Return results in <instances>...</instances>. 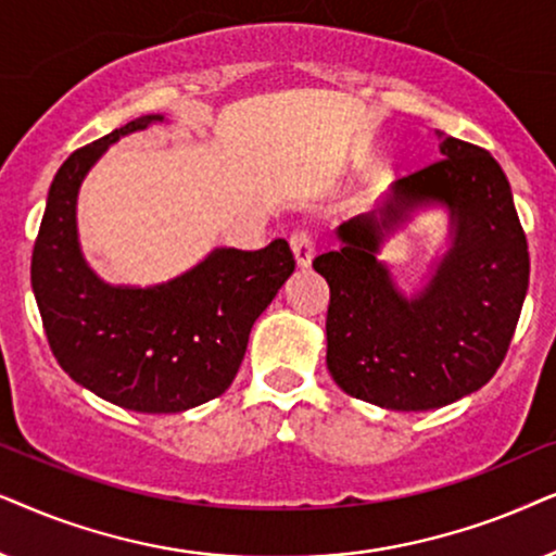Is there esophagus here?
Returning a JSON list of instances; mask_svg holds the SVG:
<instances>
[{"label":"esophagus","instance_id":"1","mask_svg":"<svg viewBox=\"0 0 556 556\" xmlns=\"http://www.w3.org/2000/svg\"><path fill=\"white\" fill-rule=\"evenodd\" d=\"M290 247H292V254L298 258V266H305L313 264V256H315V236L313 231H307V228H298L290 236Z\"/></svg>","mask_w":556,"mask_h":556}]
</instances>
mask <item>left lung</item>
Returning <instances> with one entry per match:
<instances>
[{
    "label": "left lung",
    "mask_w": 556,
    "mask_h": 556,
    "mask_svg": "<svg viewBox=\"0 0 556 556\" xmlns=\"http://www.w3.org/2000/svg\"><path fill=\"white\" fill-rule=\"evenodd\" d=\"M438 137L442 160L391 182L379 208L336 228L340 249L313 262L330 287L332 381L383 409H438L485 387L529 290L527 233L501 165L476 144ZM427 204L451 211V249L426 290L404 299L375 254Z\"/></svg>",
    "instance_id": "1"
}]
</instances>
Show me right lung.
<instances>
[{
	"label": "right lung",
	"mask_w": 556,
	"mask_h": 556,
	"mask_svg": "<svg viewBox=\"0 0 556 556\" xmlns=\"http://www.w3.org/2000/svg\"><path fill=\"white\" fill-rule=\"evenodd\" d=\"M165 116L150 114L80 147L58 169L33 249V292L50 351L73 381L106 402L175 414L231 387L251 325L294 271L290 243L258 251L213 249L190 271L154 287H111L80 254L78 188L118 137Z\"/></svg>",
	"instance_id": "obj_1"
}]
</instances>
